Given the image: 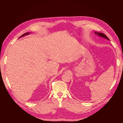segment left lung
Instances as JSON below:
<instances>
[{"label":"left lung","instance_id":"obj_1","mask_svg":"<svg viewBox=\"0 0 123 123\" xmlns=\"http://www.w3.org/2000/svg\"><path fill=\"white\" fill-rule=\"evenodd\" d=\"M95 33L96 34H97L98 35V36H99L100 37H103V38H106V39H108V40H109V39L108 38V37L105 35V34H104V33H98L97 32H95Z\"/></svg>","mask_w":123,"mask_h":123}]
</instances>
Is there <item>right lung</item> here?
<instances>
[{"mask_svg": "<svg viewBox=\"0 0 123 123\" xmlns=\"http://www.w3.org/2000/svg\"><path fill=\"white\" fill-rule=\"evenodd\" d=\"M30 34V33H29V32H27V33H25V34H24L23 35H22L20 37H23V36H25V35H28V34ZM19 37V38H20Z\"/></svg>", "mask_w": 123, "mask_h": 123, "instance_id": "add662e5", "label": "right lung"}]
</instances>
